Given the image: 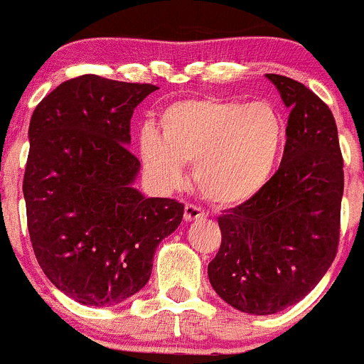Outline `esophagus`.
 <instances>
[{
	"label": "esophagus",
	"instance_id": "esophagus-1",
	"mask_svg": "<svg viewBox=\"0 0 364 364\" xmlns=\"http://www.w3.org/2000/svg\"><path fill=\"white\" fill-rule=\"evenodd\" d=\"M206 213L205 210L201 208V206H196V205H185V220L186 223H192V220H198V219H203Z\"/></svg>",
	"mask_w": 364,
	"mask_h": 364
}]
</instances>
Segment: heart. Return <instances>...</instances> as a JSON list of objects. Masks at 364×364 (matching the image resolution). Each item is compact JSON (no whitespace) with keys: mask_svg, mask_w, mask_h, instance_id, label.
I'll list each match as a JSON object with an SVG mask.
<instances>
[{"mask_svg":"<svg viewBox=\"0 0 364 364\" xmlns=\"http://www.w3.org/2000/svg\"><path fill=\"white\" fill-rule=\"evenodd\" d=\"M285 145V122L269 102L199 97L172 102L159 114V131L138 138L147 174L176 186L185 163L208 201L235 206L255 198L271 179Z\"/></svg>","mask_w":364,"mask_h":364,"instance_id":"1","label":"heart"}]
</instances>
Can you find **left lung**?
<instances>
[{
  "instance_id": "1",
  "label": "left lung",
  "mask_w": 364,
  "mask_h": 364,
  "mask_svg": "<svg viewBox=\"0 0 364 364\" xmlns=\"http://www.w3.org/2000/svg\"><path fill=\"white\" fill-rule=\"evenodd\" d=\"M266 77L291 109L284 158L255 198L217 219L223 240L208 264L215 293L259 316L298 304L334 262L345 185L328 105L298 80Z\"/></svg>"
}]
</instances>
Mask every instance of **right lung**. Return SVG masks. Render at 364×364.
Listing matches in <instances>:
<instances>
[{
	"instance_id": "add662e5",
	"label": "right lung",
	"mask_w": 364,
	"mask_h": 364,
	"mask_svg": "<svg viewBox=\"0 0 364 364\" xmlns=\"http://www.w3.org/2000/svg\"><path fill=\"white\" fill-rule=\"evenodd\" d=\"M152 84L80 75L37 104L23 193L41 269L79 304L124 301L151 278L158 244L183 203L132 188L140 161L127 149L131 117Z\"/></svg>"
}]
</instances>
